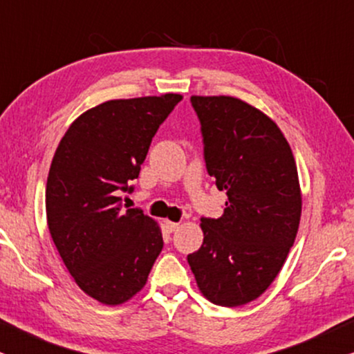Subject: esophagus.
<instances>
[{
  "label": "esophagus",
  "mask_w": 354,
  "mask_h": 354,
  "mask_svg": "<svg viewBox=\"0 0 354 354\" xmlns=\"http://www.w3.org/2000/svg\"><path fill=\"white\" fill-rule=\"evenodd\" d=\"M178 228H180V223H176V221H167V230L169 233L176 232Z\"/></svg>",
  "instance_id": "34e87169"
}]
</instances>
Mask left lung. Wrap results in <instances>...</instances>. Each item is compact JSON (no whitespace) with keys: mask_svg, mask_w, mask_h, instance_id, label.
<instances>
[{"mask_svg":"<svg viewBox=\"0 0 354 354\" xmlns=\"http://www.w3.org/2000/svg\"><path fill=\"white\" fill-rule=\"evenodd\" d=\"M207 171L226 191L223 215L201 218L204 243L187 256L201 293L236 308L257 299L295 244L301 220L298 168L277 122L230 95H192Z\"/></svg>","mask_w":354,"mask_h":354,"instance_id":"8db88e82","label":"left lung"}]
</instances>
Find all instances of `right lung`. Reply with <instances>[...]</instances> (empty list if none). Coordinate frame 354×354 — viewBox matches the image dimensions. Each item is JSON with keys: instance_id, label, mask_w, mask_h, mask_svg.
I'll return each instance as SVG.
<instances>
[{"instance_id": "1", "label": "right lung", "mask_w": 354, "mask_h": 354, "mask_svg": "<svg viewBox=\"0 0 354 354\" xmlns=\"http://www.w3.org/2000/svg\"><path fill=\"white\" fill-rule=\"evenodd\" d=\"M180 93L108 100L75 118L59 140L46 180V223L66 268L84 293L106 306L147 283L163 249L162 228L121 192L139 176L158 126Z\"/></svg>"}]
</instances>
